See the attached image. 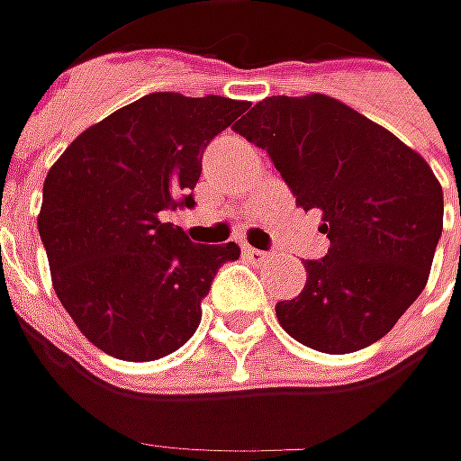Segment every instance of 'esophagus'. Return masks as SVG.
I'll return each instance as SVG.
<instances>
[{"mask_svg":"<svg viewBox=\"0 0 461 461\" xmlns=\"http://www.w3.org/2000/svg\"><path fill=\"white\" fill-rule=\"evenodd\" d=\"M243 254H246V258L257 261V264L267 261V258H272V254H269V251H261V249H251V246H243Z\"/></svg>","mask_w":461,"mask_h":461,"instance_id":"obj_1","label":"esophagus"}]
</instances>
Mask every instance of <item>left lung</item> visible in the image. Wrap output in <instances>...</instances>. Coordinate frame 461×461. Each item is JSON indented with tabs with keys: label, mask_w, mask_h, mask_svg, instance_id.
Returning a JSON list of instances; mask_svg holds the SVG:
<instances>
[{
	"label": "left lung",
	"mask_w": 461,
	"mask_h": 461,
	"mask_svg": "<svg viewBox=\"0 0 461 461\" xmlns=\"http://www.w3.org/2000/svg\"><path fill=\"white\" fill-rule=\"evenodd\" d=\"M236 133L269 153L303 210L323 212L330 240L326 257L305 261L303 293L276 303L279 326L323 354L380 341L429 282L444 228L431 167L326 95L267 97Z\"/></svg>",
	"instance_id": "8db88e82"
}]
</instances>
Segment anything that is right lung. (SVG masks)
<instances>
[{
	"label": "right lung",
	"instance_id": "obj_1",
	"mask_svg": "<svg viewBox=\"0 0 461 461\" xmlns=\"http://www.w3.org/2000/svg\"><path fill=\"white\" fill-rule=\"evenodd\" d=\"M249 102L153 92L84 133L50 167L38 233L53 290L104 354L153 362L185 346L236 243H192L164 222L203 171V151Z\"/></svg>",
	"mask_w": 461,
	"mask_h": 461
}]
</instances>
